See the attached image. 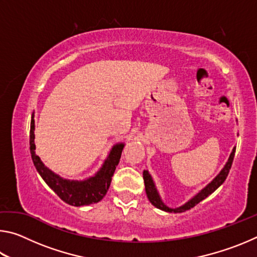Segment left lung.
<instances>
[{"mask_svg":"<svg viewBox=\"0 0 257 257\" xmlns=\"http://www.w3.org/2000/svg\"><path fill=\"white\" fill-rule=\"evenodd\" d=\"M234 152H236V146L232 149V152L229 156L227 163L224 164V167L222 168V170L219 172V175H217L214 179L210 182V184H207L203 189L199 190L198 193L195 195V196L191 197L188 202H186L184 205H181L179 207H169L165 205V204L162 202V199H161V197H160L158 189H156L155 184L153 181V178H152L149 171L144 170V172H143V178H144V182H145V190H146L147 197H149L150 202L152 203V205H154L155 207H158V208H160V210H162L164 212H170V213H181V212H185L187 210H190L191 207L197 205L199 202H202L203 199H205L206 197L210 196L212 193H214V191L223 184L224 180L227 179L229 170H230V168H231V164L233 161Z\"/></svg>","mask_w":257,"mask_h":257,"instance_id":"obj_1","label":"left lung"}]
</instances>
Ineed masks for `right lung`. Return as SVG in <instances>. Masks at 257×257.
Instances as JSON below:
<instances>
[{"label": "right lung", "instance_id": "1", "mask_svg": "<svg viewBox=\"0 0 257 257\" xmlns=\"http://www.w3.org/2000/svg\"><path fill=\"white\" fill-rule=\"evenodd\" d=\"M35 120L34 114L30 121V154L35 168L40 173L47 186L58 195V196L72 206H84L98 203L105 196L108 187L111 185L112 176L116 165L119 164L121 153L124 147V143H118L112 147L107 158L104 161L99 170L94 176L86 178L84 180H70L56 175L42 162L40 156L35 153Z\"/></svg>", "mask_w": 257, "mask_h": 257}]
</instances>
